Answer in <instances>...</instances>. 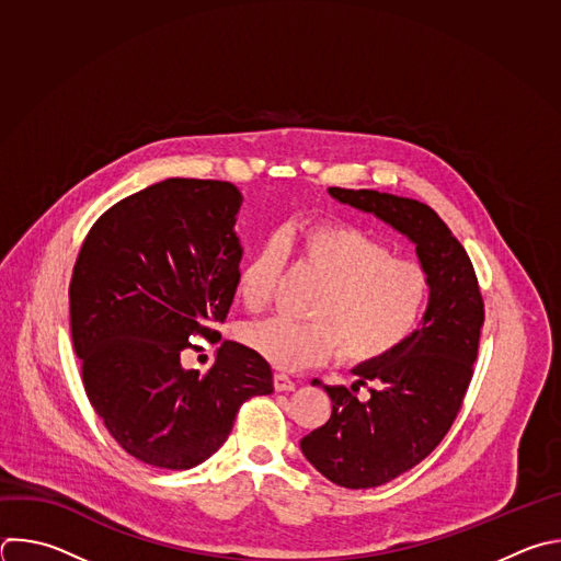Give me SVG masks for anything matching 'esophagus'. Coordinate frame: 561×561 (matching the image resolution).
I'll return each instance as SVG.
<instances>
[{"label": "esophagus", "instance_id": "obj_1", "mask_svg": "<svg viewBox=\"0 0 561 561\" xmlns=\"http://www.w3.org/2000/svg\"><path fill=\"white\" fill-rule=\"evenodd\" d=\"M273 386L277 392H293L295 390V381L286 375H282V371H277V375L273 377Z\"/></svg>", "mask_w": 561, "mask_h": 561}]
</instances>
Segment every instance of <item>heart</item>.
Segmentation results:
<instances>
[{
	"label": "heart",
	"instance_id": "heart-1",
	"mask_svg": "<svg viewBox=\"0 0 561 561\" xmlns=\"http://www.w3.org/2000/svg\"><path fill=\"white\" fill-rule=\"evenodd\" d=\"M299 262L323 284L314 293L310 321L275 314L244 328V341L279 369H301L339 352L352 365L394 354L416 332L430 301L427 273L343 222H314L295 236ZM288 260L284 233L268 236L238 279L249 310L275 295Z\"/></svg>",
	"mask_w": 561,
	"mask_h": 561
}]
</instances>
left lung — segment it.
Returning a JSON list of instances; mask_svg holds the SVG:
<instances>
[{
	"mask_svg": "<svg viewBox=\"0 0 561 561\" xmlns=\"http://www.w3.org/2000/svg\"><path fill=\"white\" fill-rule=\"evenodd\" d=\"M328 194L414 242L432 288L421 328L405 345L356 365L352 390L323 386L332 414L299 443L330 482L369 489L416 467L449 432L473 377L484 301L467 251L432 207L371 190L330 186ZM358 385L370 388L367 402L355 399Z\"/></svg>",
	"mask_w": 561,
	"mask_h": 561,
	"instance_id": "1",
	"label": "left lung"
}]
</instances>
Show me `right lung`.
<instances>
[{"mask_svg": "<svg viewBox=\"0 0 561 561\" xmlns=\"http://www.w3.org/2000/svg\"><path fill=\"white\" fill-rule=\"evenodd\" d=\"M238 186L167 178L110 207L70 282V325L85 394L136 460L192 469L214 456L244 401L273 392L255 350L225 341L207 375L184 369L190 336H216L233 304L242 247Z\"/></svg>", "mask_w": 561, "mask_h": 561, "instance_id": "obj_1", "label": "right lung"}]
</instances>
